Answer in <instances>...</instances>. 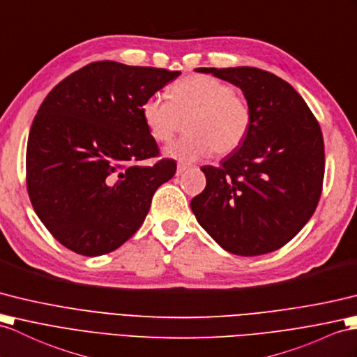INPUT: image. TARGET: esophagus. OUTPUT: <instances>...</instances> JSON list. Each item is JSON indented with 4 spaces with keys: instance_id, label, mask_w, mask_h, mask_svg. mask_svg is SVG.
Segmentation results:
<instances>
[{
    "instance_id": "esophagus-1",
    "label": "esophagus",
    "mask_w": 357,
    "mask_h": 357,
    "mask_svg": "<svg viewBox=\"0 0 357 357\" xmlns=\"http://www.w3.org/2000/svg\"><path fill=\"white\" fill-rule=\"evenodd\" d=\"M189 169V167H188V165H183V163H178L177 165V176H181V174H183L185 171H188Z\"/></svg>"
}]
</instances>
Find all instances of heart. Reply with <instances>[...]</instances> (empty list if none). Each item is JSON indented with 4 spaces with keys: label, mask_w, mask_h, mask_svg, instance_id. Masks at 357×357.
I'll use <instances>...</instances> for the list:
<instances>
[{
    "label": "heart",
    "mask_w": 357,
    "mask_h": 357,
    "mask_svg": "<svg viewBox=\"0 0 357 357\" xmlns=\"http://www.w3.org/2000/svg\"><path fill=\"white\" fill-rule=\"evenodd\" d=\"M141 115L158 142H169L188 119V135L165 153L192 162L212 151L230 154L244 144L251 127L250 102L231 84L204 74L188 75L169 88V98L154 93L145 98Z\"/></svg>",
    "instance_id": "b5f03b06"
}]
</instances>
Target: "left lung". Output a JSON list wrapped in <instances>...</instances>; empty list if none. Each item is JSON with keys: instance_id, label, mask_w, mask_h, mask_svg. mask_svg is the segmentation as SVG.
Instances as JSON below:
<instances>
[{"instance_id": "8db88e82", "label": "left lung", "mask_w": 357, "mask_h": 357, "mask_svg": "<svg viewBox=\"0 0 357 357\" xmlns=\"http://www.w3.org/2000/svg\"><path fill=\"white\" fill-rule=\"evenodd\" d=\"M244 92L251 127L220 167L206 165V188L190 208L229 253L282 248L314 215L324 180V141L314 113L292 86L259 68H197Z\"/></svg>"}]
</instances>
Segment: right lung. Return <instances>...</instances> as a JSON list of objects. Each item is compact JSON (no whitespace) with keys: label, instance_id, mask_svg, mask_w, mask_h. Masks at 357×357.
Here are the masks:
<instances>
[{"label":"right lung","instance_id":"right-lung-1","mask_svg":"<svg viewBox=\"0 0 357 357\" xmlns=\"http://www.w3.org/2000/svg\"><path fill=\"white\" fill-rule=\"evenodd\" d=\"M180 75L102 60L54 86L27 142V190L48 231L77 255L101 256L141 227L151 198L177 163L159 158L141 106Z\"/></svg>","mask_w":357,"mask_h":357}]
</instances>
